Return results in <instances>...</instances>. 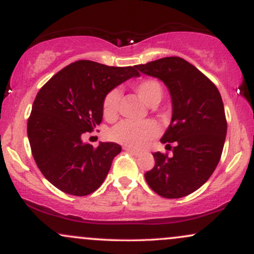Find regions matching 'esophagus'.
<instances>
[{"label": "esophagus", "mask_w": 254, "mask_h": 254, "mask_svg": "<svg viewBox=\"0 0 254 254\" xmlns=\"http://www.w3.org/2000/svg\"><path fill=\"white\" fill-rule=\"evenodd\" d=\"M124 150L127 151V153L132 154V155H135V156H139L142 154V153H139V151L132 149V148H130V147H124Z\"/></svg>", "instance_id": "34e87169"}]
</instances>
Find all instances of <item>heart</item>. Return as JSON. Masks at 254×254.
Masks as SVG:
<instances>
[{
	"label": "heart",
	"mask_w": 254,
	"mask_h": 254,
	"mask_svg": "<svg viewBox=\"0 0 254 254\" xmlns=\"http://www.w3.org/2000/svg\"><path fill=\"white\" fill-rule=\"evenodd\" d=\"M141 100L148 106H155L161 101L164 88L160 81L155 78H145L133 87ZM121 93L118 89L110 90L104 98L103 112L106 119H115L118 115ZM159 133V127L153 121L132 122L124 121L111 130V137L118 143L130 148H143L151 138Z\"/></svg>",
	"instance_id": "b5f03b06"
}]
</instances>
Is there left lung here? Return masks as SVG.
Returning a JSON list of instances; mask_svg holds the SVG:
<instances>
[{
	"label": "left lung",
	"instance_id": "8db88e82",
	"mask_svg": "<svg viewBox=\"0 0 254 254\" xmlns=\"http://www.w3.org/2000/svg\"><path fill=\"white\" fill-rule=\"evenodd\" d=\"M136 69L161 80L170 92L172 119L161 143L172 155L153 154L155 166L144 174L148 185L165 198L192 193L214 173L227 135L220 92L196 66L180 57H165Z\"/></svg>",
	"mask_w": 254,
	"mask_h": 254
}]
</instances>
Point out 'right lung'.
I'll return each instance as SVG.
<instances>
[{
	"label": "right lung",
	"instance_id": "right-lung-1",
	"mask_svg": "<svg viewBox=\"0 0 254 254\" xmlns=\"http://www.w3.org/2000/svg\"><path fill=\"white\" fill-rule=\"evenodd\" d=\"M136 66H109L77 61L58 71L38 92L27 123L32 155L43 176L58 190L87 196L100 188L122 147L82 142L103 121L110 90L131 77Z\"/></svg>",
	"mask_w": 254,
	"mask_h": 254
}]
</instances>
